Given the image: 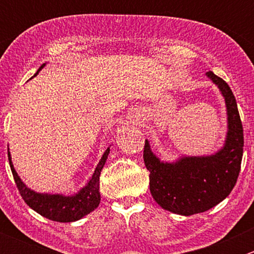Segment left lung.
<instances>
[{
    "mask_svg": "<svg viewBox=\"0 0 254 254\" xmlns=\"http://www.w3.org/2000/svg\"><path fill=\"white\" fill-rule=\"evenodd\" d=\"M206 76L217 84L227 109V135L224 147L215 155L182 157L161 162L145 140L143 162L150 172V191L156 203L175 214H199L224 200L236 184L243 155V127L236 98L229 84L212 71Z\"/></svg>",
    "mask_w": 254,
    "mask_h": 254,
    "instance_id": "left-lung-1",
    "label": "left lung"
}]
</instances>
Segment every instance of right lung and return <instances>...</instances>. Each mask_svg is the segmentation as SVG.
Returning a JSON list of instances; mask_svg holds the SVG:
<instances>
[{"label": "right lung", "mask_w": 254, "mask_h": 254, "mask_svg": "<svg viewBox=\"0 0 254 254\" xmlns=\"http://www.w3.org/2000/svg\"><path fill=\"white\" fill-rule=\"evenodd\" d=\"M45 65V64H44ZM44 65L40 66L37 73L44 67ZM35 73L34 76H37ZM109 150L107 148L106 152L102 156L98 166L96 167L93 176L89 179L86 187L81 189L76 195L65 196L60 194H42L37 193L34 190H30L22 181L19 176L17 175L13 165L11 161V155L8 152V161L11 166L12 175H13L14 182L17 184V188L22 195L23 200L27 203L33 210L40 214L42 216L47 217L49 220L58 222H72L76 220L82 219L87 214L93 211L101 201V193H99V176H101L103 166L108 158Z\"/></svg>", "instance_id": "right-lung-1"}]
</instances>
